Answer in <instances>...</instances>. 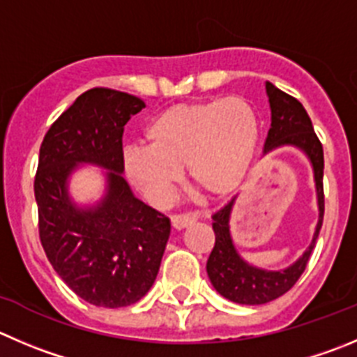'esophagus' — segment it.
Wrapping results in <instances>:
<instances>
[{
	"label": "esophagus",
	"instance_id": "obj_1",
	"mask_svg": "<svg viewBox=\"0 0 357 357\" xmlns=\"http://www.w3.org/2000/svg\"><path fill=\"white\" fill-rule=\"evenodd\" d=\"M196 219H198L196 213H176V215H172V226L173 229H184L191 226Z\"/></svg>",
	"mask_w": 357,
	"mask_h": 357
}]
</instances>
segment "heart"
<instances>
[{
	"instance_id": "obj_1",
	"label": "heart",
	"mask_w": 357,
	"mask_h": 357,
	"mask_svg": "<svg viewBox=\"0 0 357 357\" xmlns=\"http://www.w3.org/2000/svg\"><path fill=\"white\" fill-rule=\"evenodd\" d=\"M145 138L149 149H128L124 168L151 202H165L184 168L203 196L222 199L249 175L261 121L245 98H217L168 108L149 124Z\"/></svg>"
}]
</instances>
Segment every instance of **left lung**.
<instances>
[{
    "instance_id": "8db88e82",
    "label": "left lung",
    "mask_w": 357,
    "mask_h": 357,
    "mask_svg": "<svg viewBox=\"0 0 357 357\" xmlns=\"http://www.w3.org/2000/svg\"><path fill=\"white\" fill-rule=\"evenodd\" d=\"M266 94L270 101L271 126L263 152L268 154L284 145L296 147L305 152L314 169L319 220L310 245L296 263L284 270H263L242 259L233 243L231 233H229V217H231L236 198H231L219 212L213 213L212 227L215 233V245L206 261V273L220 296L240 305H263L277 300L298 282V278L301 277L310 259L315 240L321 231L322 217H324V189H322L324 152H322V145L315 135L310 117L296 98L277 89L271 82H266Z\"/></svg>"
}]
</instances>
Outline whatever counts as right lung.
Wrapping results in <instances>:
<instances>
[{"mask_svg": "<svg viewBox=\"0 0 357 357\" xmlns=\"http://www.w3.org/2000/svg\"><path fill=\"white\" fill-rule=\"evenodd\" d=\"M142 108L133 94L94 87L59 115L40 147V242L66 286L96 307H128L149 293L172 229L168 217L135 198L122 176L124 126ZM80 162L107 169V191L93 207L75 206L67 192Z\"/></svg>", "mask_w": 357, "mask_h": 357, "instance_id": "add662e5", "label": "right lung"}]
</instances>
